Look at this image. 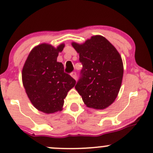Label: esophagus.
<instances>
[{
  "label": "esophagus",
  "instance_id": "obj_1",
  "mask_svg": "<svg viewBox=\"0 0 153 153\" xmlns=\"http://www.w3.org/2000/svg\"><path fill=\"white\" fill-rule=\"evenodd\" d=\"M71 75L72 77H73V78L75 79V80H76V79H77V73H75V72H73V73H71Z\"/></svg>",
  "mask_w": 153,
  "mask_h": 153
}]
</instances>
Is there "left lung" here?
<instances>
[{"label":"left lung","instance_id":"1","mask_svg":"<svg viewBox=\"0 0 153 153\" xmlns=\"http://www.w3.org/2000/svg\"><path fill=\"white\" fill-rule=\"evenodd\" d=\"M82 68L75 89L88 107L103 109L114 101L124 68L116 48L102 36H94L82 45L73 42Z\"/></svg>","mask_w":153,"mask_h":153}]
</instances>
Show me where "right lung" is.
Here are the masks:
<instances>
[{
	"label": "right lung",
	"mask_w": 153,
	"mask_h": 153,
	"mask_svg": "<svg viewBox=\"0 0 153 153\" xmlns=\"http://www.w3.org/2000/svg\"><path fill=\"white\" fill-rule=\"evenodd\" d=\"M64 47V44L57 49L47 44L38 45L31 51L23 68L26 94L35 108L44 113L62 110L64 99L76 82L65 73L62 63L57 62Z\"/></svg>",
	"instance_id": "1"
}]
</instances>
